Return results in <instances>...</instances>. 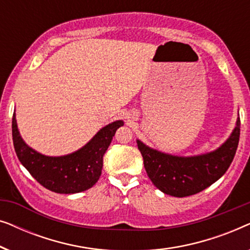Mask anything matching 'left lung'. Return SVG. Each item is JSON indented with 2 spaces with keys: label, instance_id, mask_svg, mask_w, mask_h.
Returning a JSON list of instances; mask_svg holds the SVG:
<instances>
[{
  "label": "left lung",
  "instance_id": "left-lung-1",
  "mask_svg": "<svg viewBox=\"0 0 250 250\" xmlns=\"http://www.w3.org/2000/svg\"><path fill=\"white\" fill-rule=\"evenodd\" d=\"M240 118L227 141L215 151L193 157L167 155L136 141L151 182L164 193L174 197L196 194L224 175L237 151Z\"/></svg>",
  "mask_w": 250,
  "mask_h": 250
}]
</instances>
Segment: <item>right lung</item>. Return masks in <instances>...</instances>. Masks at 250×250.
I'll use <instances>...</instances> for the list:
<instances>
[{
  "mask_svg": "<svg viewBox=\"0 0 250 250\" xmlns=\"http://www.w3.org/2000/svg\"><path fill=\"white\" fill-rule=\"evenodd\" d=\"M124 125L116 121L101 128L83 148L70 155L49 157L35 151L23 142L12 117V140L17 156L34 179L57 193H77L98 182L104 166V155L117 128Z\"/></svg>",
  "mask_w": 250,
  "mask_h": 250,
  "instance_id": "add662e5",
  "label": "right lung"
}]
</instances>
